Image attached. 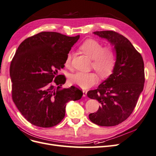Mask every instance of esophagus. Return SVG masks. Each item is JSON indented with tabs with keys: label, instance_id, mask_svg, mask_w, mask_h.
<instances>
[{
	"label": "esophagus",
	"instance_id": "esophagus-1",
	"mask_svg": "<svg viewBox=\"0 0 156 156\" xmlns=\"http://www.w3.org/2000/svg\"><path fill=\"white\" fill-rule=\"evenodd\" d=\"M82 92H83V97H86V95H87V91H86V90H83L82 91Z\"/></svg>",
	"mask_w": 156,
	"mask_h": 156
}]
</instances>
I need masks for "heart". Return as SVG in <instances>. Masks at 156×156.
Masks as SVG:
<instances>
[{"label": "heart", "mask_w": 156, "mask_h": 156, "mask_svg": "<svg viewBox=\"0 0 156 156\" xmlns=\"http://www.w3.org/2000/svg\"><path fill=\"white\" fill-rule=\"evenodd\" d=\"M85 54L93 60L92 66L101 77L110 75L114 67L116 61V53L111 47L103 48V44L95 40H87L80 47ZM73 55L68 53L65 61L66 67L69 68ZM69 80L71 83L82 89H87L97 82V75L93 73L78 72L70 75Z\"/></svg>", "instance_id": "1"}]
</instances>
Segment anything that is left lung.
Listing matches in <instances>:
<instances>
[{
	"mask_svg": "<svg viewBox=\"0 0 156 156\" xmlns=\"http://www.w3.org/2000/svg\"><path fill=\"white\" fill-rule=\"evenodd\" d=\"M107 40L116 53L112 73L87 95L101 104L96 112L89 115L100 126H114L129 116L144 88V61L129 40L112 30L93 33Z\"/></svg>",
	"mask_w": 156,
	"mask_h": 156,
	"instance_id": "8db88e82",
	"label": "left lung"
}]
</instances>
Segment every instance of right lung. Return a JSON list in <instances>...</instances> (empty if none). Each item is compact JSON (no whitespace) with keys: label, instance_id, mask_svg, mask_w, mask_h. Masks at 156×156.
<instances>
[{"label":"right lung","instance_id":"add662e5","mask_svg":"<svg viewBox=\"0 0 156 156\" xmlns=\"http://www.w3.org/2000/svg\"><path fill=\"white\" fill-rule=\"evenodd\" d=\"M79 38L42 32L25 39L17 48L10 69L12 99L33 125H57L65 117L66 103L82 98L83 93L76 87L62 88L66 78L58 75Z\"/></svg>","mask_w":156,"mask_h":156}]
</instances>
